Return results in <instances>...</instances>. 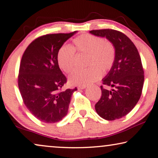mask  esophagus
<instances>
[{"mask_svg":"<svg viewBox=\"0 0 158 158\" xmlns=\"http://www.w3.org/2000/svg\"><path fill=\"white\" fill-rule=\"evenodd\" d=\"M86 87V86H78V89L80 90V89H84Z\"/></svg>","mask_w":158,"mask_h":158,"instance_id":"1","label":"esophagus"}]
</instances>
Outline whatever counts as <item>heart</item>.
I'll return each instance as SVG.
<instances>
[{
  "instance_id": "b5f03b06",
  "label": "heart",
  "mask_w": 158,
  "mask_h": 158,
  "mask_svg": "<svg viewBox=\"0 0 158 158\" xmlns=\"http://www.w3.org/2000/svg\"><path fill=\"white\" fill-rule=\"evenodd\" d=\"M75 52L86 54V69L76 70L69 76L70 84L86 86L97 81L101 77V71L107 72L113 66L115 48L111 42L101 37L84 34L73 40V46L67 45L58 50L57 60L58 65L65 73H70L75 67Z\"/></svg>"
}]
</instances>
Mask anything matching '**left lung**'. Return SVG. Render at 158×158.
Masks as SVG:
<instances>
[{"label":"left lung","mask_w":158,"mask_h":158,"mask_svg":"<svg viewBox=\"0 0 158 158\" xmlns=\"http://www.w3.org/2000/svg\"><path fill=\"white\" fill-rule=\"evenodd\" d=\"M95 36L106 37L115 48V60L102 84L114 87L111 91L101 86V98L95 105L100 117L112 121L124 117L136 106L142 94L144 71L139 51L128 36L114 29L91 30Z\"/></svg>","instance_id":"left-lung-1"}]
</instances>
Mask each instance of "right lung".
Instances as JSON below:
<instances>
[{
	"instance_id": "1",
	"label": "right lung",
	"mask_w": 158,
	"mask_h": 158,
	"mask_svg": "<svg viewBox=\"0 0 158 158\" xmlns=\"http://www.w3.org/2000/svg\"><path fill=\"white\" fill-rule=\"evenodd\" d=\"M77 31L39 36L27 48L22 57L18 87L29 112L41 122L56 123L66 116L74 89L62 91L67 83L57 63L58 50Z\"/></svg>"
}]
</instances>
